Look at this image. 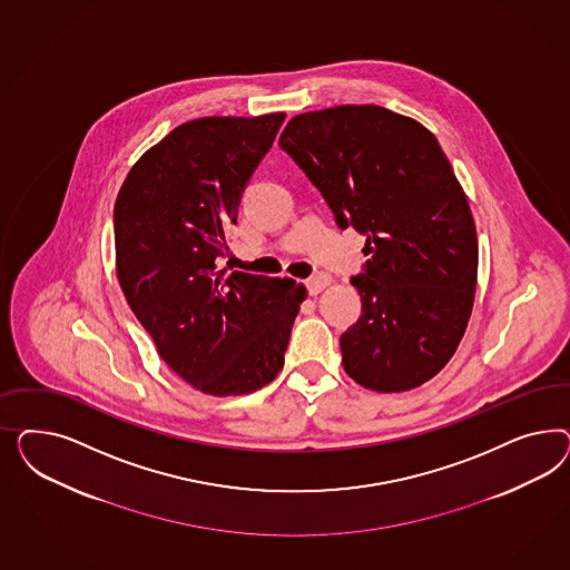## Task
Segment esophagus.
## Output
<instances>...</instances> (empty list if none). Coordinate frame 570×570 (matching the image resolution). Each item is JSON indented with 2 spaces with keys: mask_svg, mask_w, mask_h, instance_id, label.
<instances>
[{
  "mask_svg": "<svg viewBox=\"0 0 570 570\" xmlns=\"http://www.w3.org/2000/svg\"><path fill=\"white\" fill-rule=\"evenodd\" d=\"M330 284V277L326 274H317V276L309 277L307 282H305V286H307V293L311 296H315V294L322 293L326 286Z\"/></svg>",
  "mask_w": 570,
  "mask_h": 570,
  "instance_id": "34e87169",
  "label": "esophagus"
}]
</instances>
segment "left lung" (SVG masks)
Segmentation results:
<instances>
[{
    "label": "left lung",
    "mask_w": 570,
    "mask_h": 570,
    "mask_svg": "<svg viewBox=\"0 0 570 570\" xmlns=\"http://www.w3.org/2000/svg\"><path fill=\"white\" fill-rule=\"evenodd\" d=\"M279 148L372 255L351 277L362 315L341 336L346 374L379 393L424 384L466 332L479 269L476 227L448 156L424 125L374 104L298 115Z\"/></svg>",
    "instance_id": "left-lung-1"
}]
</instances>
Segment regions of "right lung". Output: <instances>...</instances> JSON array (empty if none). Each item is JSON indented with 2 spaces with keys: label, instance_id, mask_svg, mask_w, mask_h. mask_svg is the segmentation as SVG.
Instances as JSON below:
<instances>
[{
  "label": "right lung",
  "instance_id": "obj_1",
  "mask_svg": "<svg viewBox=\"0 0 570 570\" xmlns=\"http://www.w3.org/2000/svg\"><path fill=\"white\" fill-rule=\"evenodd\" d=\"M284 119L184 122L131 167L115 203L117 276L129 307L163 362L215 397L276 379L305 298L288 277L219 269L242 191Z\"/></svg>",
  "mask_w": 570,
  "mask_h": 570
}]
</instances>
